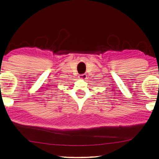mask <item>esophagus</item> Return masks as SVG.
I'll use <instances>...</instances> for the list:
<instances>
[{
  "mask_svg": "<svg viewBox=\"0 0 159 159\" xmlns=\"http://www.w3.org/2000/svg\"><path fill=\"white\" fill-rule=\"evenodd\" d=\"M79 78L81 80H85L86 79V74H82L79 75Z\"/></svg>",
  "mask_w": 159,
  "mask_h": 159,
  "instance_id": "1",
  "label": "esophagus"
}]
</instances>
